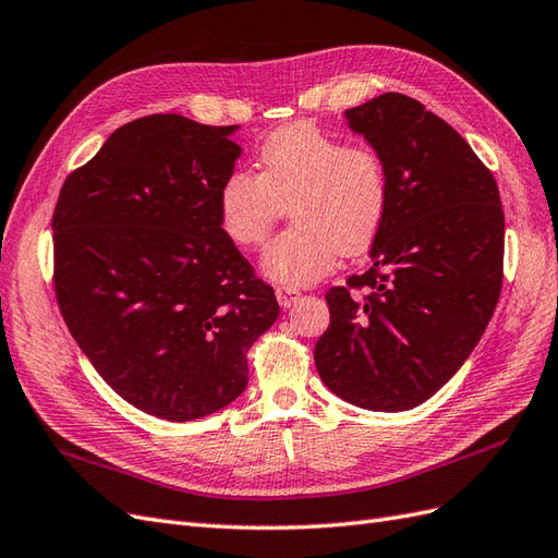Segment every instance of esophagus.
I'll list each match as a JSON object with an SVG mask.
<instances>
[{
	"mask_svg": "<svg viewBox=\"0 0 558 558\" xmlns=\"http://www.w3.org/2000/svg\"><path fill=\"white\" fill-rule=\"evenodd\" d=\"M275 295H277V300H279V305L283 307V310H289V307H293L295 302L300 300V291L298 289H291V286H279V289L275 291Z\"/></svg>",
	"mask_w": 558,
	"mask_h": 558,
	"instance_id": "obj_1",
	"label": "esophagus"
}]
</instances>
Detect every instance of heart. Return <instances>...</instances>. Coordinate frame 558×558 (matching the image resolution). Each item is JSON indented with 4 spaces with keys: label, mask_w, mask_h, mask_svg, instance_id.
Masks as SVG:
<instances>
[{
    "label": "heart",
    "mask_w": 558,
    "mask_h": 558,
    "mask_svg": "<svg viewBox=\"0 0 558 558\" xmlns=\"http://www.w3.org/2000/svg\"><path fill=\"white\" fill-rule=\"evenodd\" d=\"M260 174L232 170L218 189V226L240 248L260 246L283 207L291 228L263 253L260 269L281 286H310L337 253L375 244L391 207V174L377 148L349 144L312 123L275 130L258 150Z\"/></svg>",
    "instance_id": "b5f03b06"
}]
</instances>
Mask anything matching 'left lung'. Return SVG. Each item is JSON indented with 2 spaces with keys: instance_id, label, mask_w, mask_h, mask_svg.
Masks as SVG:
<instances>
[{
  "instance_id": "left-lung-1",
  "label": "left lung",
  "mask_w": 558,
  "mask_h": 558,
  "mask_svg": "<svg viewBox=\"0 0 558 558\" xmlns=\"http://www.w3.org/2000/svg\"><path fill=\"white\" fill-rule=\"evenodd\" d=\"M344 116L384 156L391 207L369 248L373 267L326 293L330 326L314 361L335 396L402 412L459 373L494 316L500 193L461 134L408 95L384 93Z\"/></svg>"
}]
</instances>
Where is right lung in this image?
Wrapping results in <instances>:
<instances>
[{"instance_id":"obj_1","label":"right lung","mask_w":558,"mask_h":558,"mask_svg":"<svg viewBox=\"0 0 558 558\" xmlns=\"http://www.w3.org/2000/svg\"><path fill=\"white\" fill-rule=\"evenodd\" d=\"M234 130L137 118L64 179L53 211L66 328L118 396L167 421L240 398L246 353L279 316L272 286L218 226Z\"/></svg>"}]
</instances>
